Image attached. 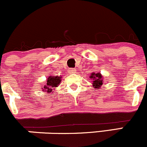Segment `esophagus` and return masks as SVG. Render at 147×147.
<instances>
[{
	"label": "esophagus",
	"mask_w": 147,
	"mask_h": 147,
	"mask_svg": "<svg viewBox=\"0 0 147 147\" xmlns=\"http://www.w3.org/2000/svg\"><path fill=\"white\" fill-rule=\"evenodd\" d=\"M69 71L70 72V73L73 74V73H75V72L76 71V70L75 69H74V68H71V69H69Z\"/></svg>",
	"instance_id": "esophagus-1"
}]
</instances>
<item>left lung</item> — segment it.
<instances>
[{
    "label": "left lung",
    "instance_id": "1",
    "mask_svg": "<svg viewBox=\"0 0 147 147\" xmlns=\"http://www.w3.org/2000/svg\"><path fill=\"white\" fill-rule=\"evenodd\" d=\"M90 78L93 80V87L98 89L103 84V77L100 73H92L90 76Z\"/></svg>",
    "mask_w": 147,
    "mask_h": 147
}]
</instances>
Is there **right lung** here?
Masks as SVG:
<instances>
[{"label": "right lung", "instance_id": "1", "mask_svg": "<svg viewBox=\"0 0 147 147\" xmlns=\"http://www.w3.org/2000/svg\"><path fill=\"white\" fill-rule=\"evenodd\" d=\"M61 76H49L46 81V84L43 87V91H46L49 94L52 91L55 87H57L61 81Z\"/></svg>", "mask_w": 147, "mask_h": 147}]
</instances>
